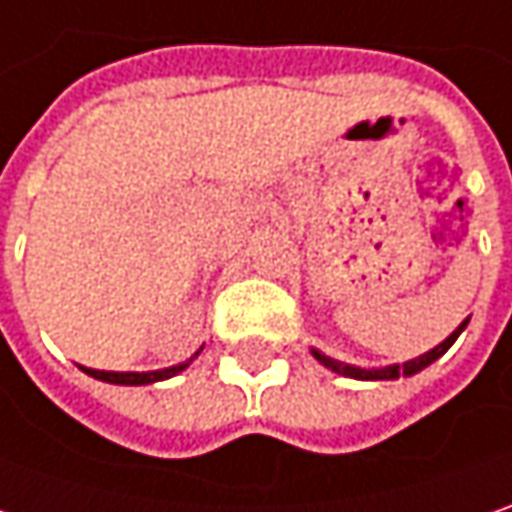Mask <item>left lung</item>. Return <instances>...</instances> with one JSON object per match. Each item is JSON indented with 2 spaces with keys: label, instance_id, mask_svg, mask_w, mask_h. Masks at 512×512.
Returning a JSON list of instances; mask_svg holds the SVG:
<instances>
[{
  "label": "left lung",
  "instance_id": "8db88e82",
  "mask_svg": "<svg viewBox=\"0 0 512 512\" xmlns=\"http://www.w3.org/2000/svg\"><path fill=\"white\" fill-rule=\"evenodd\" d=\"M470 321V318H467ZM467 321L458 326L456 332L447 338V341H441V344L430 349V352H424V355H418V358H412L407 364H392V367H381V369H361V367H349V364H341V361H332L329 355H323L318 349H312V355L321 361L323 367L332 369V372H338V375H346V378H358V381H392V378H401V375H415V372H421L424 367H430L433 361H438L450 346L456 344V338L464 332V326Z\"/></svg>",
  "mask_w": 512,
  "mask_h": 512
}]
</instances>
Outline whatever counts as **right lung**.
<instances>
[{"label":"right lung","mask_w":512,"mask_h":512,"mask_svg":"<svg viewBox=\"0 0 512 512\" xmlns=\"http://www.w3.org/2000/svg\"><path fill=\"white\" fill-rule=\"evenodd\" d=\"M194 355H200V352H194ZM194 355H191L189 361H183V364H177V367H168V369H157V372H105V369H88L82 367L91 378H97V381H105V384H123V387H143V384H154V381H166V378H174L177 372H183V369L189 367L191 361H194Z\"/></svg>","instance_id":"add662e5"}]
</instances>
